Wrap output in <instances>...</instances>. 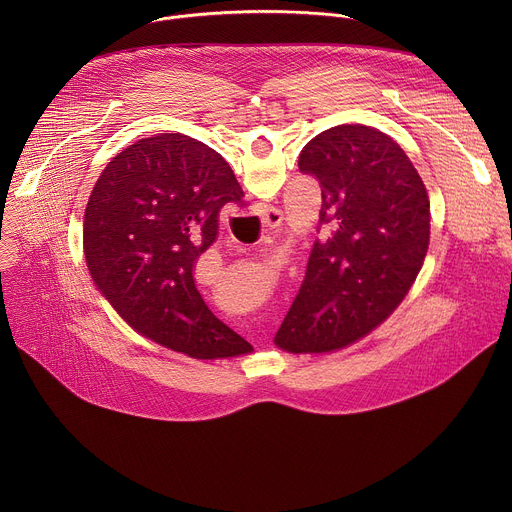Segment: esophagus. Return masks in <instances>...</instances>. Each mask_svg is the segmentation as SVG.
<instances>
[{"label":"esophagus","mask_w":512,"mask_h":512,"mask_svg":"<svg viewBox=\"0 0 512 512\" xmlns=\"http://www.w3.org/2000/svg\"><path fill=\"white\" fill-rule=\"evenodd\" d=\"M281 221H283V212L279 210V208H269L267 212H265V216H263V227H265V233L269 231H277L279 229V225H281Z\"/></svg>","instance_id":"34e87169"}]
</instances>
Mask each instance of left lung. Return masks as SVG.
I'll list each match as a JSON object with an SVG mask.
<instances>
[{"instance_id":"8db88e82","label":"left lung","mask_w":512,"mask_h":512,"mask_svg":"<svg viewBox=\"0 0 512 512\" xmlns=\"http://www.w3.org/2000/svg\"><path fill=\"white\" fill-rule=\"evenodd\" d=\"M300 172L320 182L330 235L314 243L275 344L332 352L367 336L407 296L429 245V198L399 143L358 123L308 141Z\"/></svg>"}]
</instances>
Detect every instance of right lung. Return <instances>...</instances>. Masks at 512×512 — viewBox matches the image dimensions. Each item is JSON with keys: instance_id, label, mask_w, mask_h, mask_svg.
<instances>
[{"instance_id": "obj_1", "label": "right lung", "mask_w": 512, "mask_h": 512, "mask_svg": "<svg viewBox=\"0 0 512 512\" xmlns=\"http://www.w3.org/2000/svg\"><path fill=\"white\" fill-rule=\"evenodd\" d=\"M243 196L221 154L182 133L139 139L107 164L83 245L93 281L131 328L202 360L253 350L208 310L194 281L218 212L243 206Z\"/></svg>"}]
</instances>
